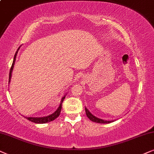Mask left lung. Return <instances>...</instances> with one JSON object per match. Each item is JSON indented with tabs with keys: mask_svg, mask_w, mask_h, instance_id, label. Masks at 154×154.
<instances>
[{
	"mask_svg": "<svg viewBox=\"0 0 154 154\" xmlns=\"http://www.w3.org/2000/svg\"><path fill=\"white\" fill-rule=\"evenodd\" d=\"M85 111H86V114H87V116L89 118V120L94 122L106 124V123H110V122H113V121H108V120H102V119H99V118H96V117L93 116V115H92L91 112L89 111V110H88L87 108H85Z\"/></svg>",
	"mask_w": 154,
	"mask_h": 154,
	"instance_id": "obj_1",
	"label": "left lung"
}]
</instances>
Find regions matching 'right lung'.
<instances>
[{
	"label": "right lung",
	"instance_id": "obj_1",
	"mask_svg": "<svg viewBox=\"0 0 154 154\" xmlns=\"http://www.w3.org/2000/svg\"><path fill=\"white\" fill-rule=\"evenodd\" d=\"M19 50V48L17 49V51ZM17 51H16L15 54V57H14V60H13V64H12V66L10 67V73H9V82H10V79H11V73H12V71H13V67H14V63H15V58H16V56H17ZM65 96L64 97H63L62 100H61V102H60V106H59V108L57 109V110L55 112H53V114L50 115V116H46V117H43V118H26L27 119V120H29L31 122H35V123H38V124H43V123H46V122H49L51 121H53V120H54L55 119L58 118V117L60 116V111H61V108H62V103L63 102V100L65 99Z\"/></svg>",
	"mask_w": 154,
	"mask_h": 154
}]
</instances>
